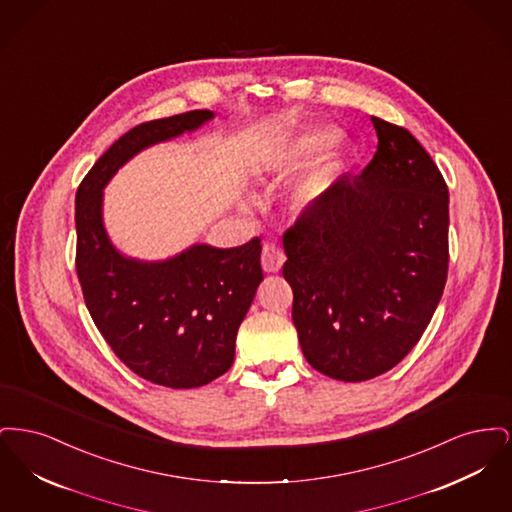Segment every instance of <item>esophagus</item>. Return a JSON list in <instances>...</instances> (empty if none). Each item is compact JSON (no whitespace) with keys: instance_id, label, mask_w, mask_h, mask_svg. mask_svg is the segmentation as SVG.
Here are the masks:
<instances>
[{"instance_id":"1","label":"esophagus","mask_w":512,"mask_h":512,"mask_svg":"<svg viewBox=\"0 0 512 512\" xmlns=\"http://www.w3.org/2000/svg\"><path fill=\"white\" fill-rule=\"evenodd\" d=\"M286 261V255H284V249L274 242L267 240L263 244V251H261V265L267 270V272H278L282 265Z\"/></svg>"}]
</instances>
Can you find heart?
Returning a JSON list of instances; mask_svg holds the SVG:
<instances>
[{
  "instance_id": "b5f03b06",
  "label": "heart",
  "mask_w": 512,
  "mask_h": 512,
  "mask_svg": "<svg viewBox=\"0 0 512 512\" xmlns=\"http://www.w3.org/2000/svg\"><path fill=\"white\" fill-rule=\"evenodd\" d=\"M324 144V140L322 138H311L307 144H305V147H309V149H315V147H320Z\"/></svg>"
}]
</instances>
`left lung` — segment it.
Returning <instances> with one entry per match:
<instances>
[{"label":"left lung","instance_id":"obj_1","mask_svg":"<svg viewBox=\"0 0 512 512\" xmlns=\"http://www.w3.org/2000/svg\"><path fill=\"white\" fill-rule=\"evenodd\" d=\"M378 147L284 232L292 318L305 359L363 382L407 357L436 313L449 268V190L413 134L372 117Z\"/></svg>","mask_w":512,"mask_h":512}]
</instances>
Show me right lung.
Returning a JSON list of instances; mask_svg holds the SVG:
<instances>
[{
    "instance_id": "1",
    "label": "right lung",
    "mask_w": 512,
    "mask_h": 512,
    "mask_svg": "<svg viewBox=\"0 0 512 512\" xmlns=\"http://www.w3.org/2000/svg\"><path fill=\"white\" fill-rule=\"evenodd\" d=\"M211 117V111H188L134 126L76 190L74 263L92 320L134 374L174 390L205 386L234 363L238 328L263 280L261 240L232 249L194 245L151 265L124 259L103 230L101 190L140 149Z\"/></svg>"
}]
</instances>
